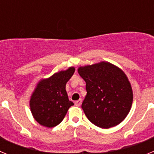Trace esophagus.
<instances>
[{
    "label": "esophagus",
    "instance_id": "esophagus-1",
    "mask_svg": "<svg viewBox=\"0 0 154 154\" xmlns=\"http://www.w3.org/2000/svg\"><path fill=\"white\" fill-rule=\"evenodd\" d=\"M82 100L80 99H79V100H77V101L75 102V106H80L82 105Z\"/></svg>",
    "mask_w": 154,
    "mask_h": 154
}]
</instances>
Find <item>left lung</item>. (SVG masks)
Listing matches in <instances>:
<instances>
[{
    "mask_svg": "<svg viewBox=\"0 0 154 154\" xmlns=\"http://www.w3.org/2000/svg\"><path fill=\"white\" fill-rule=\"evenodd\" d=\"M87 94L82 109L94 125L103 129L117 126L130 112L133 94L131 84L121 69L108 62L80 66Z\"/></svg>",
    "mask_w": 154,
    "mask_h": 154,
    "instance_id": "1",
    "label": "left lung"
}]
</instances>
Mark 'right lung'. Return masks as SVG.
I'll list each match as a JSON object with an SVG mask.
<instances>
[{"label":"right lung","mask_w":154,"mask_h":154,"mask_svg":"<svg viewBox=\"0 0 154 154\" xmlns=\"http://www.w3.org/2000/svg\"><path fill=\"white\" fill-rule=\"evenodd\" d=\"M74 72L75 68L69 67L38 82L29 105L34 119L40 125L48 128L57 126L74 105L69 101L65 90L66 83Z\"/></svg>","instance_id":"add662e5"}]
</instances>
